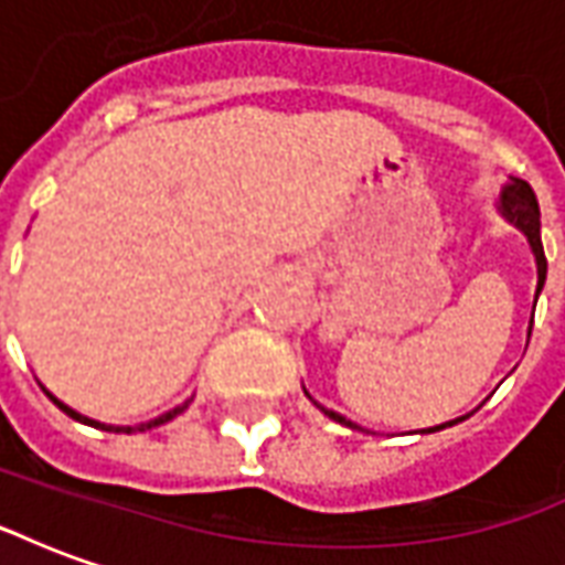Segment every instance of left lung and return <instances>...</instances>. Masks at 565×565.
Instances as JSON below:
<instances>
[{
  "mask_svg": "<svg viewBox=\"0 0 565 565\" xmlns=\"http://www.w3.org/2000/svg\"><path fill=\"white\" fill-rule=\"evenodd\" d=\"M497 209H499V214H502V217L511 223V226H518V230L526 235V242H530V247H533L535 271H539V284H535V299H539L542 287H545L547 259H545V247H542V214H539V202H535L533 186L526 184V181H521V178H509V181L502 184V190H499ZM533 311H535V302H533ZM530 330H533V318H530ZM306 396H308V391H306ZM308 399H311V396H308ZM315 405H318L320 412L330 417V420H335V424L351 426V429H363V426L354 424V420H348V417H342L339 412H332V408H323L320 403H315ZM469 415H472V412H469ZM469 415L457 417V420H448V424L429 426V429H420V433H438V429H445V426L460 424V420H466ZM363 433H369V429H363Z\"/></svg>",
  "mask_w": 565,
  "mask_h": 565,
  "instance_id": "obj_1",
  "label": "left lung"
}]
</instances>
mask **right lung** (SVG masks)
<instances>
[{"instance_id": "obj_1", "label": "right lung", "mask_w": 565, "mask_h": 565, "mask_svg": "<svg viewBox=\"0 0 565 565\" xmlns=\"http://www.w3.org/2000/svg\"><path fill=\"white\" fill-rule=\"evenodd\" d=\"M44 393H47V396H51V403H54L56 408H60V412H66V415L72 417V420H81V424H87V426H99V429H108V433H145V429H153V426L169 424L172 417H178V415H181V412H186V405L193 403V399H186V403L174 405L172 412H166V415L153 417V420H148V424H139V426H115V424H99V420H93V417L78 415L75 408H68L66 403H60V399H56V396H54V393H51V391H44Z\"/></svg>"}]
</instances>
